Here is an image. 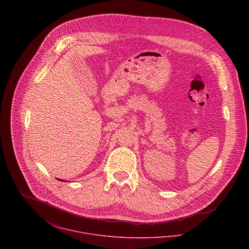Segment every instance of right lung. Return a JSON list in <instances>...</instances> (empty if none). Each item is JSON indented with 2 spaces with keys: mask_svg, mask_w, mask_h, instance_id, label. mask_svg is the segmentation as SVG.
<instances>
[{
  "mask_svg": "<svg viewBox=\"0 0 249 249\" xmlns=\"http://www.w3.org/2000/svg\"><path fill=\"white\" fill-rule=\"evenodd\" d=\"M57 180H59V181H63V182H65V180H62V179H59V178H56Z\"/></svg>",
  "mask_w": 249,
  "mask_h": 249,
  "instance_id": "right-lung-1",
  "label": "right lung"
}]
</instances>
